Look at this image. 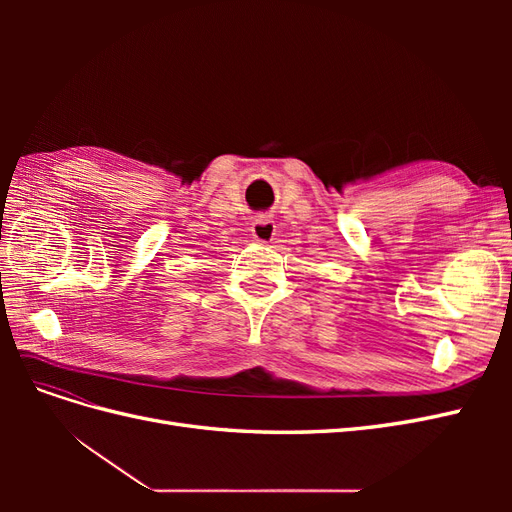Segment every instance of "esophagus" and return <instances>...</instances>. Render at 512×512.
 <instances>
[{"label": "esophagus", "mask_w": 512, "mask_h": 512, "mask_svg": "<svg viewBox=\"0 0 512 512\" xmlns=\"http://www.w3.org/2000/svg\"><path fill=\"white\" fill-rule=\"evenodd\" d=\"M252 237L258 243H271L275 237V222L271 218H258L252 222Z\"/></svg>", "instance_id": "34e87169"}]
</instances>
